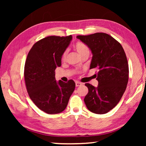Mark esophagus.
I'll use <instances>...</instances> for the list:
<instances>
[{
  "instance_id": "esophagus-1",
  "label": "esophagus",
  "mask_w": 146,
  "mask_h": 146,
  "mask_svg": "<svg viewBox=\"0 0 146 146\" xmlns=\"http://www.w3.org/2000/svg\"><path fill=\"white\" fill-rule=\"evenodd\" d=\"M82 84H83L82 83H81V82H78V81H76V82H75V85H76V87H78V86H82Z\"/></svg>"
}]
</instances>
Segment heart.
<instances>
[{"instance_id": "heart-1", "label": "heart", "mask_w": 146, "mask_h": 146, "mask_svg": "<svg viewBox=\"0 0 146 146\" xmlns=\"http://www.w3.org/2000/svg\"><path fill=\"white\" fill-rule=\"evenodd\" d=\"M75 48L76 50V51L80 54V55L82 56L86 53H89V48L84 43L82 42L78 41L75 44ZM68 55V50L64 51L62 55L61 56V59L62 61H65L66 57H67Z\"/></svg>"}]
</instances>
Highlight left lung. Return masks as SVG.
<instances>
[{
    "label": "left lung",
    "mask_w": 146,
    "mask_h": 146,
    "mask_svg": "<svg viewBox=\"0 0 146 146\" xmlns=\"http://www.w3.org/2000/svg\"><path fill=\"white\" fill-rule=\"evenodd\" d=\"M93 53L90 69L97 68V88L85 84L88 93L84 98L86 106L96 114H105L119 102L127 87L129 66L126 55L118 42L104 33L78 35Z\"/></svg>",
    "instance_id": "obj_1"
}]
</instances>
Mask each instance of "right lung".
<instances>
[{
	"instance_id": "obj_1",
	"label": "right lung",
	"mask_w": 146,
	"mask_h": 146,
	"mask_svg": "<svg viewBox=\"0 0 146 146\" xmlns=\"http://www.w3.org/2000/svg\"><path fill=\"white\" fill-rule=\"evenodd\" d=\"M72 36H49L34 44L27 56L24 79L29 97L48 114L62 112L75 88L73 80L56 82L55 70Z\"/></svg>"
}]
</instances>
